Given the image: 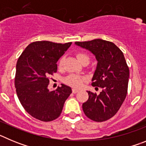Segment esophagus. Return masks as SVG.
<instances>
[{"label":"esophagus","mask_w":146,"mask_h":146,"mask_svg":"<svg viewBox=\"0 0 146 146\" xmlns=\"http://www.w3.org/2000/svg\"><path fill=\"white\" fill-rule=\"evenodd\" d=\"M79 89H77V88H72V93H74V94H76V93L79 92Z\"/></svg>","instance_id":"34e87169"}]
</instances>
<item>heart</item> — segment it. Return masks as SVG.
<instances>
[{
	"instance_id": "obj_1",
	"label": "heart",
	"mask_w": 146,
	"mask_h": 146,
	"mask_svg": "<svg viewBox=\"0 0 146 146\" xmlns=\"http://www.w3.org/2000/svg\"><path fill=\"white\" fill-rule=\"evenodd\" d=\"M77 57L78 58V60L80 61V63H82V61L86 59H88L89 57L87 54L84 53V52H79L77 53ZM64 57H62L60 58V61H59V66L61 67L64 64ZM85 79L84 77H81V76L78 75V74H71L69 75H68L67 77H66L64 80V82H65L66 84L69 85V86H72V87L74 88H79L82 85V83L84 82Z\"/></svg>"
}]
</instances>
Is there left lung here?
I'll use <instances>...</instances> for the list:
<instances>
[{"label":"left lung","mask_w":146,"mask_h":146,"mask_svg":"<svg viewBox=\"0 0 146 146\" xmlns=\"http://www.w3.org/2000/svg\"><path fill=\"white\" fill-rule=\"evenodd\" d=\"M75 44L95 55L98 63L91 85L102 90L99 94L87 91L88 99L82 110L92 121H107L116 114L127 94L129 69L124 55L114 43L100 38Z\"/></svg>","instance_id":"obj_1"}]
</instances>
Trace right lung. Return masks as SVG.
Instances as JSON below:
<instances>
[{
  "label": "right lung",
  "instance_id": "add662e5",
  "mask_svg": "<svg viewBox=\"0 0 146 146\" xmlns=\"http://www.w3.org/2000/svg\"><path fill=\"white\" fill-rule=\"evenodd\" d=\"M71 44L32 42L18 59L15 79L18 99L25 111L39 121L48 122L58 118L72 94V88L64 84L55 91L47 88L49 77L57 72L56 63Z\"/></svg>",
  "mask_w": 146,
  "mask_h": 146
}]
</instances>
